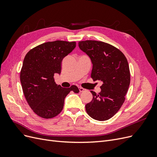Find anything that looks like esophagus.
Masks as SVG:
<instances>
[{"label": "esophagus", "mask_w": 157, "mask_h": 157, "mask_svg": "<svg viewBox=\"0 0 157 157\" xmlns=\"http://www.w3.org/2000/svg\"><path fill=\"white\" fill-rule=\"evenodd\" d=\"M84 91H86V90L85 89H84L83 88H79V92H84Z\"/></svg>", "instance_id": "34e87169"}]
</instances>
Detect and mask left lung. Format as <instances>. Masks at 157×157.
<instances>
[{"label": "left lung", "instance_id": "left-lung-1", "mask_svg": "<svg viewBox=\"0 0 157 157\" xmlns=\"http://www.w3.org/2000/svg\"><path fill=\"white\" fill-rule=\"evenodd\" d=\"M79 48L91 59V77L101 80V92L92 94V100L85 107L90 117L107 121L119 110L130 86V73L128 61L122 52L113 46L97 40L78 42Z\"/></svg>", "mask_w": 157, "mask_h": 157}]
</instances>
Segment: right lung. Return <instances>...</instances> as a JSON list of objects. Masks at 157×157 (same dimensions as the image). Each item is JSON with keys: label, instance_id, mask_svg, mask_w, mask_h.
Here are the masks:
<instances>
[{"label": "right lung", "instance_id": "add662e5", "mask_svg": "<svg viewBox=\"0 0 157 157\" xmlns=\"http://www.w3.org/2000/svg\"><path fill=\"white\" fill-rule=\"evenodd\" d=\"M76 47L75 42L56 40L36 46L26 54L20 81L26 100L33 111L44 118H51L62 111L67 95L78 88L73 85L62 88L56 84L55 74L60 75L61 63Z\"/></svg>", "mask_w": 157, "mask_h": 157}]
</instances>
